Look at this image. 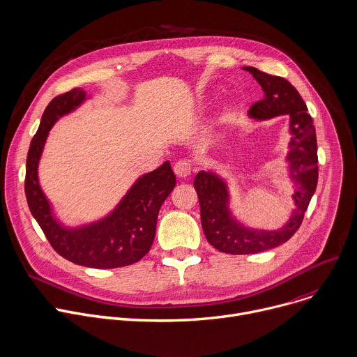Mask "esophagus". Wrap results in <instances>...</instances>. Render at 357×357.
Here are the masks:
<instances>
[{
  "instance_id": "34e87169",
  "label": "esophagus",
  "mask_w": 357,
  "mask_h": 357,
  "mask_svg": "<svg viewBox=\"0 0 357 357\" xmlns=\"http://www.w3.org/2000/svg\"><path fill=\"white\" fill-rule=\"evenodd\" d=\"M173 170H174V173H176L177 177L185 178V177H188V176L191 174L192 166H191V162H188V160H178V162L174 165Z\"/></svg>"
}]
</instances>
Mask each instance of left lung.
Instances as JSON below:
<instances>
[{
    "instance_id": "1",
    "label": "left lung",
    "mask_w": 357,
    "mask_h": 357,
    "mask_svg": "<svg viewBox=\"0 0 357 357\" xmlns=\"http://www.w3.org/2000/svg\"><path fill=\"white\" fill-rule=\"evenodd\" d=\"M261 86L264 97L250 107L248 115L266 121L289 115L290 144L286 162L289 177L294 184L293 209L289 221L281 228L268 231L242 224L232 212L227 181L215 172H198L194 187L201 208V225L206 241L220 252L229 255H252L287 242L300 228L308 204L318 183L317 135L312 118L300 93L286 79L271 76L256 67H242Z\"/></svg>"
}]
</instances>
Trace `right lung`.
<instances>
[{"label": "right lung", "instance_id": "right-lung-1", "mask_svg": "<svg viewBox=\"0 0 357 357\" xmlns=\"http://www.w3.org/2000/svg\"><path fill=\"white\" fill-rule=\"evenodd\" d=\"M90 98L83 89H75L49 102L29 146L25 194L33 218L60 256L84 267H123L139 261L152 248L159 211L176 187V176L167 160L137 177L105 217L76 227L63 224L40 187L38 167L53 125Z\"/></svg>", "mask_w": 357, "mask_h": 357}]
</instances>
